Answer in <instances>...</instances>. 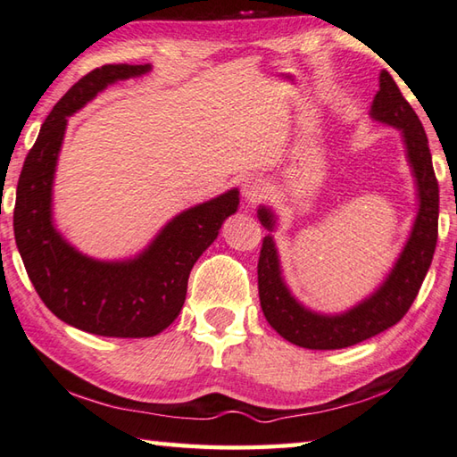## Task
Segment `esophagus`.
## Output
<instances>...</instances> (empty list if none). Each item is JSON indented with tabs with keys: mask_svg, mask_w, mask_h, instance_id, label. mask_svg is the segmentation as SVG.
<instances>
[{
	"mask_svg": "<svg viewBox=\"0 0 457 457\" xmlns=\"http://www.w3.org/2000/svg\"><path fill=\"white\" fill-rule=\"evenodd\" d=\"M266 193H269V183L261 177H248L245 179L243 183V196L246 203H258L261 199H264Z\"/></svg>",
	"mask_w": 457,
	"mask_h": 457,
	"instance_id": "esophagus-1",
	"label": "esophagus"
}]
</instances>
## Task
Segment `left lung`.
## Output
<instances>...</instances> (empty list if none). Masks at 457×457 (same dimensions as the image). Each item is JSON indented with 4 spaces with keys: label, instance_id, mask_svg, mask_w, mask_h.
I'll use <instances>...</instances> for the list:
<instances>
[{
    "label": "left lung",
    "instance_id": "obj_1",
    "mask_svg": "<svg viewBox=\"0 0 457 457\" xmlns=\"http://www.w3.org/2000/svg\"><path fill=\"white\" fill-rule=\"evenodd\" d=\"M370 117L400 131L418 196V212L406 245L372 295L336 314L316 312L304 306L292 295L282 277L278 248L272 237L277 228V212L266 204L256 211L261 225L269 230L258 258V296L262 312L272 328L296 346L338 350L388 330L408 312L432 264L440 214V188L434 175L432 153L416 111L403 99L388 71L380 73V91L370 107Z\"/></svg>",
    "mask_w": 457,
    "mask_h": 457
}]
</instances>
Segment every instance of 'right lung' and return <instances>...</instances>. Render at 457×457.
<instances>
[{"label": "right lung", "mask_w": 457, "mask_h": 457, "mask_svg": "<svg viewBox=\"0 0 457 457\" xmlns=\"http://www.w3.org/2000/svg\"><path fill=\"white\" fill-rule=\"evenodd\" d=\"M151 65H103L77 81L41 125L17 183L13 230L28 277L59 320L111 338H149L175 322L193 264L238 209V188L179 212L139 254L99 261L83 254L54 222V180L69 117L117 81Z\"/></svg>", "instance_id": "obj_1"}]
</instances>
